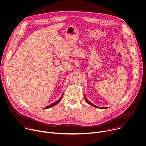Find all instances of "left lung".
<instances>
[{"mask_svg": "<svg viewBox=\"0 0 146 146\" xmlns=\"http://www.w3.org/2000/svg\"><path fill=\"white\" fill-rule=\"evenodd\" d=\"M85 100H86V102L88 103V104H89L90 105H91V106H93L94 107H96V108H99L98 107H97V106H96L95 105H94V104H93L92 103H91L90 102H89L88 100H87V99L86 98V97H85ZM100 108H104V109H106V108H107V107H101Z\"/></svg>", "mask_w": 146, "mask_h": 146, "instance_id": "left-lung-1", "label": "left lung"}]
</instances>
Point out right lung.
<instances>
[{
	"label": "right lung",
	"mask_w": 146,
	"mask_h": 146,
	"mask_svg": "<svg viewBox=\"0 0 146 146\" xmlns=\"http://www.w3.org/2000/svg\"><path fill=\"white\" fill-rule=\"evenodd\" d=\"M62 96H63V94L61 96V97L60 98V99L58 100H57V102H54V103H52V104H50V105H49V106H47V107H46L45 108H44V109H48V108H51V107H53L54 106H55V105H56L57 103H58L60 102V100H61V99H62Z\"/></svg>",
	"instance_id": "obj_1"
}]
</instances>
